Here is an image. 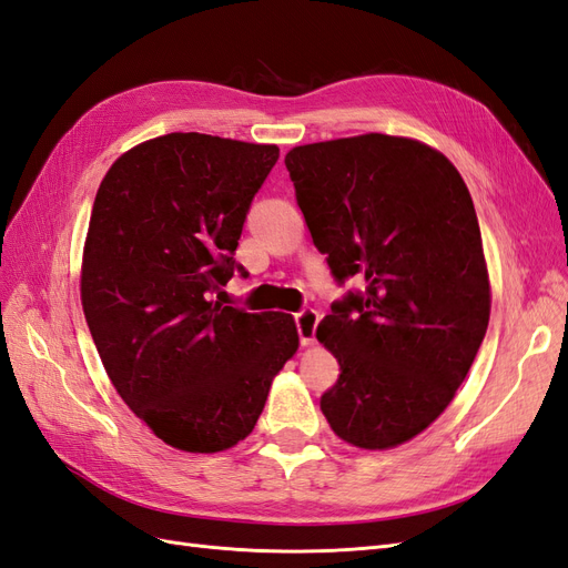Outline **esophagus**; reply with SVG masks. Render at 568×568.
<instances>
[{
    "label": "esophagus",
    "instance_id": "obj_1",
    "mask_svg": "<svg viewBox=\"0 0 568 568\" xmlns=\"http://www.w3.org/2000/svg\"><path fill=\"white\" fill-rule=\"evenodd\" d=\"M296 322V329L301 336V346L307 348L315 343V332H317V322H320V313L313 311V307H305V311L294 315Z\"/></svg>",
    "mask_w": 568,
    "mask_h": 568
}]
</instances>
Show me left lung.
Wrapping results in <instances>:
<instances>
[{
    "label": "left lung",
    "mask_w": 568,
    "mask_h": 568,
    "mask_svg": "<svg viewBox=\"0 0 568 568\" xmlns=\"http://www.w3.org/2000/svg\"><path fill=\"white\" fill-rule=\"evenodd\" d=\"M284 163L334 277L365 284L317 326L341 367L322 415L355 448H398L453 403L488 329L469 189L438 149L379 132L294 146Z\"/></svg>",
    "instance_id": "8db88e82"
}]
</instances>
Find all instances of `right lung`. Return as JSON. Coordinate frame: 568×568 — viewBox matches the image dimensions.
Returning <instances> with one entry per match:
<instances>
[{"label":"right lung","mask_w":568,"mask_h":568,"mask_svg":"<svg viewBox=\"0 0 568 568\" xmlns=\"http://www.w3.org/2000/svg\"><path fill=\"white\" fill-rule=\"evenodd\" d=\"M277 159V144L170 132L125 151L99 184L84 320L120 398L184 453L244 440L298 351L291 315L211 298L239 267L248 205Z\"/></svg>","instance_id":"1"}]
</instances>
